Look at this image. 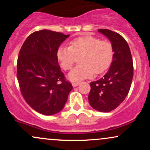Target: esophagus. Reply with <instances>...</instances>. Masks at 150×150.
I'll return each instance as SVG.
<instances>
[{
	"mask_svg": "<svg viewBox=\"0 0 150 150\" xmlns=\"http://www.w3.org/2000/svg\"><path fill=\"white\" fill-rule=\"evenodd\" d=\"M80 84V82H73V83H72V85H73V87H77V85H79Z\"/></svg>",
	"mask_w": 150,
	"mask_h": 150,
	"instance_id": "1",
	"label": "esophagus"
}]
</instances>
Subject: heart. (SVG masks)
<instances>
[{"instance_id": "heart-1", "label": "heart", "mask_w": 150, "mask_h": 150, "mask_svg": "<svg viewBox=\"0 0 150 150\" xmlns=\"http://www.w3.org/2000/svg\"><path fill=\"white\" fill-rule=\"evenodd\" d=\"M80 65L68 74L72 81H80L99 75L111 66L114 57L113 46L109 41L90 35L75 38L69 43V46H61L58 49L56 57L61 68L69 70L75 63V57Z\"/></svg>"}]
</instances>
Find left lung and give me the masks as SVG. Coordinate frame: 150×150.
Returning a JSON list of instances; mask_svg holds the SVG:
<instances>
[{
  "instance_id": "8db88e82",
  "label": "left lung",
  "mask_w": 150,
  "mask_h": 150,
  "mask_svg": "<svg viewBox=\"0 0 150 150\" xmlns=\"http://www.w3.org/2000/svg\"><path fill=\"white\" fill-rule=\"evenodd\" d=\"M98 31L111 41L114 57L104 77L91 82L88 100L94 109L109 112L118 107L128 95L133 77V63L128 43L120 34L109 30Z\"/></svg>"
}]
</instances>
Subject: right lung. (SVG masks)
Wrapping results in <instances>:
<instances>
[{"instance_id":"obj_1","label":"right lung","mask_w":150,"mask_h":150,"mask_svg":"<svg viewBox=\"0 0 150 150\" xmlns=\"http://www.w3.org/2000/svg\"><path fill=\"white\" fill-rule=\"evenodd\" d=\"M69 34L42 30L31 34L22 44L17 77L26 102L36 111L50 116L61 111L73 89L58 64L56 53Z\"/></svg>"}]
</instances>
